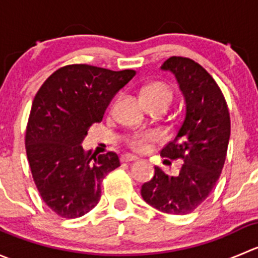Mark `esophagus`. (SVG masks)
Masks as SVG:
<instances>
[{
    "mask_svg": "<svg viewBox=\"0 0 258 258\" xmlns=\"http://www.w3.org/2000/svg\"><path fill=\"white\" fill-rule=\"evenodd\" d=\"M137 157L134 155H123L121 157L122 162H131V161H136Z\"/></svg>",
    "mask_w": 258,
    "mask_h": 258,
    "instance_id": "34e87169",
    "label": "esophagus"
}]
</instances>
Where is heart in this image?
Listing matches in <instances>:
<instances>
[{
	"instance_id": "b5f03b06",
	"label": "heart",
	"mask_w": 258,
	"mask_h": 258,
	"mask_svg": "<svg viewBox=\"0 0 258 258\" xmlns=\"http://www.w3.org/2000/svg\"><path fill=\"white\" fill-rule=\"evenodd\" d=\"M172 90L170 86L163 82H153L146 86L142 90V98L144 101H165L170 103L172 102ZM156 141V135L152 132H142L136 134L128 139V146L134 151H145L147 150L151 142Z\"/></svg>"
}]
</instances>
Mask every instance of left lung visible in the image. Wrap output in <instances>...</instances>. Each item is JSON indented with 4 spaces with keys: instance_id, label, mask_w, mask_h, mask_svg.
Returning <instances> with one entry per match:
<instances>
[{
    "instance_id": "8db88e82",
    "label": "left lung",
    "mask_w": 258,
    "mask_h": 258,
    "mask_svg": "<svg viewBox=\"0 0 258 258\" xmlns=\"http://www.w3.org/2000/svg\"><path fill=\"white\" fill-rule=\"evenodd\" d=\"M161 69L175 75L186 102L183 122L161 156L165 163L179 160L182 166L177 176L155 167L141 195L161 212L187 215L209 197L220 178L230 141V112L216 81L194 59L172 56Z\"/></svg>"
}]
</instances>
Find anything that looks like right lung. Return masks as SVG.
<instances>
[{
  "instance_id": "add662e5",
  "label": "right lung",
  "mask_w": 258,
  "mask_h": 258,
  "mask_svg": "<svg viewBox=\"0 0 258 258\" xmlns=\"http://www.w3.org/2000/svg\"><path fill=\"white\" fill-rule=\"evenodd\" d=\"M135 75L134 70L67 64L36 93L26 128V153L43 202L59 217L90 212L100 201L103 178L119 166L114 152L92 155L81 144Z\"/></svg>"
}]
</instances>
